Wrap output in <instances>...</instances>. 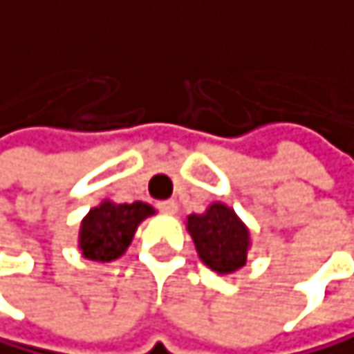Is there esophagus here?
Listing matches in <instances>:
<instances>
[{
    "label": "esophagus",
    "mask_w": 354,
    "mask_h": 354,
    "mask_svg": "<svg viewBox=\"0 0 354 354\" xmlns=\"http://www.w3.org/2000/svg\"><path fill=\"white\" fill-rule=\"evenodd\" d=\"M156 207H158V211H160V213L174 215L176 211H178V202H176V200H160V202L156 204Z\"/></svg>",
    "instance_id": "1"
}]
</instances>
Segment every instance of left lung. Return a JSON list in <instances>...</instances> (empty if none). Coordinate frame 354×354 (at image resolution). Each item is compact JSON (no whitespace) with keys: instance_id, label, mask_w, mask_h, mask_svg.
Wrapping results in <instances>:
<instances>
[{"instance_id":"left-lung-1","label":"left lung","mask_w":354,"mask_h":354,"mask_svg":"<svg viewBox=\"0 0 354 354\" xmlns=\"http://www.w3.org/2000/svg\"><path fill=\"white\" fill-rule=\"evenodd\" d=\"M187 230L196 243L200 259L213 272L230 274L245 266L250 248L248 228L226 204L215 202L207 209V213L189 215Z\"/></svg>"}]
</instances>
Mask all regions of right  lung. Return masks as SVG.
Returning <instances> with one entry per match:
<instances>
[{"mask_svg":"<svg viewBox=\"0 0 354 354\" xmlns=\"http://www.w3.org/2000/svg\"><path fill=\"white\" fill-rule=\"evenodd\" d=\"M152 213L154 209L145 202L115 204L104 200L100 207L88 211L80 226V250L84 259L109 263L122 257L137 226Z\"/></svg>","mask_w":354,"mask_h":354,"instance_id":"right-lung-1","label":"right lung"}]
</instances>
